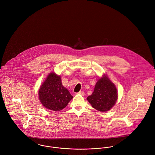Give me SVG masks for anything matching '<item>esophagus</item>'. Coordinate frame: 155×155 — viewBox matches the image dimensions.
I'll return each mask as SVG.
<instances>
[{"instance_id": "1", "label": "esophagus", "mask_w": 155, "mask_h": 155, "mask_svg": "<svg viewBox=\"0 0 155 155\" xmlns=\"http://www.w3.org/2000/svg\"><path fill=\"white\" fill-rule=\"evenodd\" d=\"M78 94H80V95H84V92L83 91H80L79 92L77 93Z\"/></svg>"}]
</instances>
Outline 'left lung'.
Wrapping results in <instances>:
<instances>
[{
  "label": "left lung",
  "mask_w": 155,
  "mask_h": 155,
  "mask_svg": "<svg viewBox=\"0 0 155 155\" xmlns=\"http://www.w3.org/2000/svg\"><path fill=\"white\" fill-rule=\"evenodd\" d=\"M117 99L116 86L105 75L98 80L93 93L87 98L92 106L100 112L110 110Z\"/></svg>",
  "instance_id": "1"
}]
</instances>
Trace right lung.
Here are the masks:
<instances>
[{
  "instance_id": "add662e5",
  "label": "right lung",
  "mask_w": 155,
  "mask_h": 155,
  "mask_svg": "<svg viewBox=\"0 0 155 155\" xmlns=\"http://www.w3.org/2000/svg\"><path fill=\"white\" fill-rule=\"evenodd\" d=\"M38 97L45 107L55 112L66 107L73 98L62 85L61 77L54 72L50 73L40 86Z\"/></svg>"
}]
</instances>
